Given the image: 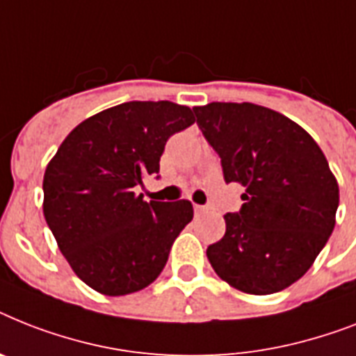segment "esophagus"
Segmentation results:
<instances>
[{"mask_svg": "<svg viewBox=\"0 0 356 356\" xmlns=\"http://www.w3.org/2000/svg\"><path fill=\"white\" fill-rule=\"evenodd\" d=\"M193 210H195V213H197V216H203V213H207L210 208L201 207V204H193Z\"/></svg>", "mask_w": 356, "mask_h": 356, "instance_id": "obj_1", "label": "esophagus"}]
</instances>
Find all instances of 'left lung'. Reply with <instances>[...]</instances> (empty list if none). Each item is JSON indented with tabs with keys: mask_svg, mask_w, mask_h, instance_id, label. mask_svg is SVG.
Returning a JSON list of instances; mask_svg holds the SVG:
<instances>
[{
	"mask_svg": "<svg viewBox=\"0 0 356 356\" xmlns=\"http://www.w3.org/2000/svg\"><path fill=\"white\" fill-rule=\"evenodd\" d=\"M225 181L245 186L238 213L207 256L219 278L247 294H273L298 282L337 223L338 183L302 126L250 102L193 108Z\"/></svg>",
	"mask_w": 356,
	"mask_h": 356,
	"instance_id": "1",
	"label": "left lung"
}]
</instances>
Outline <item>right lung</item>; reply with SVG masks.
Segmentation results:
<instances>
[{
    "instance_id": "right-lung-1",
    "label": "right lung",
    "mask_w": 356,
    "mask_h": 356,
    "mask_svg": "<svg viewBox=\"0 0 356 356\" xmlns=\"http://www.w3.org/2000/svg\"><path fill=\"white\" fill-rule=\"evenodd\" d=\"M195 122L188 106L124 102L86 118L60 144L43 175V216L58 248L86 285L106 296L148 287L193 218L190 201L135 192L173 133Z\"/></svg>"
}]
</instances>
